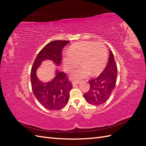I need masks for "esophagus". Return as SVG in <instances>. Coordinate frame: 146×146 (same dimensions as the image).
I'll list each match as a JSON object with an SVG mask.
<instances>
[{
    "instance_id": "obj_1",
    "label": "esophagus",
    "mask_w": 146,
    "mask_h": 146,
    "mask_svg": "<svg viewBox=\"0 0 146 146\" xmlns=\"http://www.w3.org/2000/svg\"><path fill=\"white\" fill-rule=\"evenodd\" d=\"M79 81H77V80H73L72 81V85L73 86H75V85H77V84H78L79 83Z\"/></svg>"
}]
</instances>
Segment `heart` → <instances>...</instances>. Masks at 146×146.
Masks as SVG:
<instances>
[{"instance_id":"obj_1","label":"heart","mask_w":146,"mask_h":146,"mask_svg":"<svg viewBox=\"0 0 146 146\" xmlns=\"http://www.w3.org/2000/svg\"><path fill=\"white\" fill-rule=\"evenodd\" d=\"M108 60V52L101 42L82 41L72 45L68 53L63 57L66 71L76 68L81 61L83 67L75 70L74 78L86 77L89 74L92 76L99 74L105 68Z\"/></svg>"}]
</instances>
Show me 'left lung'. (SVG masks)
Here are the masks:
<instances>
[{
    "mask_svg": "<svg viewBox=\"0 0 146 146\" xmlns=\"http://www.w3.org/2000/svg\"><path fill=\"white\" fill-rule=\"evenodd\" d=\"M108 64L99 76L88 81L90 90L84 94V98L90 104L100 105L107 102L115 88L117 68L114 55L110 50Z\"/></svg>",
    "mask_w": 146,
    "mask_h": 146,
    "instance_id": "left-lung-1",
    "label": "left lung"
}]
</instances>
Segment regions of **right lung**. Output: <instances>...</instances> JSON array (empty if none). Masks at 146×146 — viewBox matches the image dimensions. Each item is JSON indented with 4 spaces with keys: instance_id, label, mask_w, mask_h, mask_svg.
<instances>
[{
    "instance_id": "right-lung-1",
    "label": "right lung",
    "mask_w": 146,
    "mask_h": 146,
    "mask_svg": "<svg viewBox=\"0 0 146 146\" xmlns=\"http://www.w3.org/2000/svg\"><path fill=\"white\" fill-rule=\"evenodd\" d=\"M69 41L56 40L48 43L38 53L31 69V83L33 94L44 107L50 110H58L68 104L72 84L64 72L58 71L50 83L39 82L36 70L42 61L50 59L59 65L62 58L63 47Z\"/></svg>"
}]
</instances>
